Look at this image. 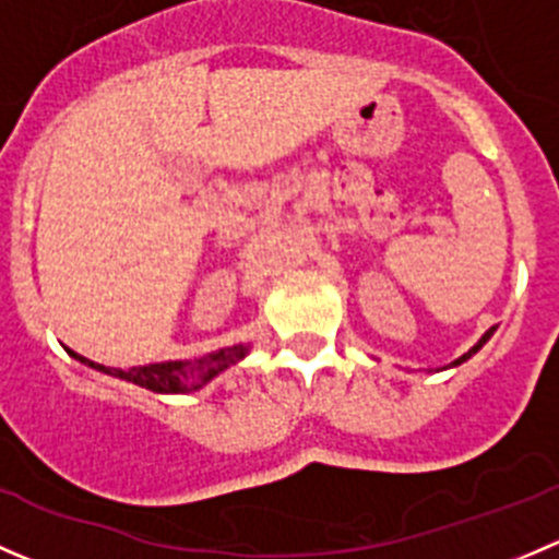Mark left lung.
<instances>
[{"label": "left lung", "instance_id": "left-lung-1", "mask_svg": "<svg viewBox=\"0 0 559 559\" xmlns=\"http://www.w3.org/2000/svg\"><path fill=\"white\" fill-rule=\"evenodd\" d=\"M492 332H495V326H492V330H487V332H484V335H481V341H478V343H476V346H473V348H471V352H467V354H462V357H460V359H454V365H460V362H465V359H471V357H473V354H476V352H478V348H481V346H484V343H487V341H489V337H492Z\"/></svg>", "mask_w": 559, "mask_h": 559}]
</instances>
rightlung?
<instances>
[{
	"label": "right lung",
	"instance_id": "1",
	"mask_svg": "<svg viewBox=\"0 0 559 559\" xmlns=\"http://www.w3.org/2000/svg\"><path fill=\"white\" fill-rule=\"evenodd\" d=\"M72 357L81 359L88 368H97L103 373L116 376V379H127L132 384L151 389V392H194V389L205 386L213 376H218L222 370H227L229 365H235L238 359H243L248 354V346H229L218 348V352L205 354L200 359H191V362H156V365H143V368H105V365L92 362V359L81 357V354L70 352Z\"/></svg>",
	"mask_w": 559,
	"mask_h": 559
}]
</instances>
